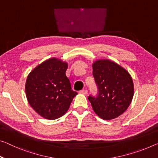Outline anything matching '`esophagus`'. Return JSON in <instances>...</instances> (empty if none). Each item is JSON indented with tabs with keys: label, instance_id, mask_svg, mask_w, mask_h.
<instances>
[{
	"label": "esophagus",
	"instance_id": "1",
	"mask_svg": "<svg viewBox=\"0 0 158 158\" xmlns=\"http://www.w3.org/2000/svg\"><path fill=\"white\" fill-rule=\"evenodd\" d=\"M87 92H88V91H87L86 89H82V90L80 91V94H86Z\"/></svg>",
	"mask_w": 158,
	"mask_h": 158
}]
</instances>
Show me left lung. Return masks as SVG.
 <instances>
[{
	"mask_svg": "<svg viewBox=\"0 0 158 158\" xmlns=\"http://www.w3.org/2000/svg\"><path fill=\"white\" fill-rule=\"evenodd\" d=\"M93 76L97 86L96 96L89 95L94 112L104 120L123 114L133 96V83L129 73L110 60H98L93 64Z\"/></svg>",
	"mask_w": 158,
	"mask_h": 158,
	"instance_id": "obj_1",
	"label": "left lung"
}]
</instances>
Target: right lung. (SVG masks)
Wrapping results in <instances>:
<instances>
[{
    "label": "right lung",
    "instance_id": "right-lung-1",
    "mask_svg": "<svg viewBox=\"0 0 158 158\" xmlns=\"http://www.w3.org/2000/svg\"><path fill=\"white\" fill-rule=\"evenodd\" d=\"M67 64L52 58L28 75L25 92L30 105L44 118L55 120L62 116L77 94L72 89L65 74Z\"/></svg>",
    "mask_w": 158,
    "mask_h": 158
}]
</instances>
